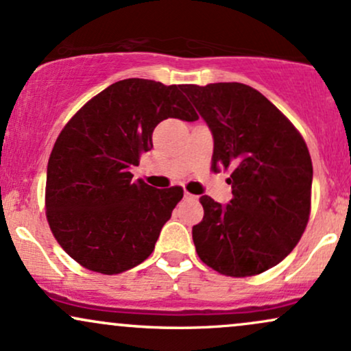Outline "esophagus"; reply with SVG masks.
<instances>
[{
  "instance_id": "esophagus-1",
  "label": "esophagus",
  "mask_w": 351,
  "mask_h": 351,
  "mask_svg": "<svg viewBox=\"0 0 351 351\" xmlns=\"http://www.w3.org/2000/svg\"><path fill=\"white\" fill-rule=\"evenodd\" d=\"M184 199H196V196H195V195H191V193L184 191Z\"/></svg>"
}]
</instances>
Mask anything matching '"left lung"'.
I'll return each instance as SVG.
<instances>
[{
  "label": "left lung",
  "instance_id": "left-lung-1",
  "mask_svg": "<svg viewBox=\"0 0 351 351\" xmlns=\"http://www.w3.org/2000/svg\"><path fill=\"white\" fill-rule=\"evenodd\" d=\"M215 140L213 168L228 170V204L201 196L193 226L199 259L231 277L256 276L292 252L308 223L312 160L297 128L271 100L239 82L183 86Z\"/></svg>",
  "mask_w": 351,
  "mask_h": 351
}]
</instances>
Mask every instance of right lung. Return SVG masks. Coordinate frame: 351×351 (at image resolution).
<instances>
[{
	"mask_svg": "<svg viewBox=\"0 0 351 351\" xmlns=\"http://www.w3.org/2000/svg\"><path fill=\"white\" fill-rule=\"evenodd\" d=\"M168 117L198 120L181 86L125 79L88 100L56 140L47 221L60 247L88 271L112 276L142 264L183 198V188L156 189L130 173Z\"/></svg>",
	"mask_w": 351,
	"mask_h": 351,
	"instance_id": "right-lung-1",
	"label": "right lung"
}]
</instances>
